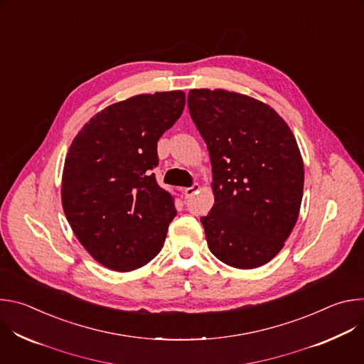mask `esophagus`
<instances>
[{
    "instance_id": "obj_1",
    "label": "esophagus",
    "mask_w": 364,
    "mask_h": 364,
    "mask_svg": "<svg viewBox=\"0 0 364 364\" xmlns=\"http://www.w3.org/2000/svg\"><path fill=\"white\" fill-rule=\"evenodd\" d=\"M198 188H200V186H198L197 183H194L191 187H186V188H183V193H184V196H186V197H191L193 194H196V193L198 191Z\"/></svg>"
}]
</instances>
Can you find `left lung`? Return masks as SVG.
I'll return each instance as SVG.
<instances>
[{
	"label": "left lung",
	"mask_w": 364,
	"mask_h": 364,
	"mask_svg": "<svg viewBox=\"0 0 364 364\" xmlns=\"http://www.w3.org/2000/svg\"><path fill=\"white\" fill-rule=\"evenodd\" d=\"M209 149L215 204L201 225L223 264L253 269L284 247L301 207L304 163L287 122L265 103L223 89L188 92Z\"/></svg>",
	"instance_id": "1"
}]
</instances>
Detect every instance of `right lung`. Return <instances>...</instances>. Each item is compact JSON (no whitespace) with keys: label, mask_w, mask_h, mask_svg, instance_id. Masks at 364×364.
<instances>
[{"label":"right lung","mask_w":364,"mask_h":364,"mask_svg":"<svg viewBox=\"0 0 364 364\" xmlns=\"http://www.w3.org/2000/svg\"><path fill=\"white\" fill-rule=\"evenodd\" d=\"M183 90L138 95L96 114L73 139L62 203L83 247L114 271L148 264L176 218L174 196L159 186L157 142L181 117Z\"/></svg>","instance_id":"add662e5"}]
</instances>
